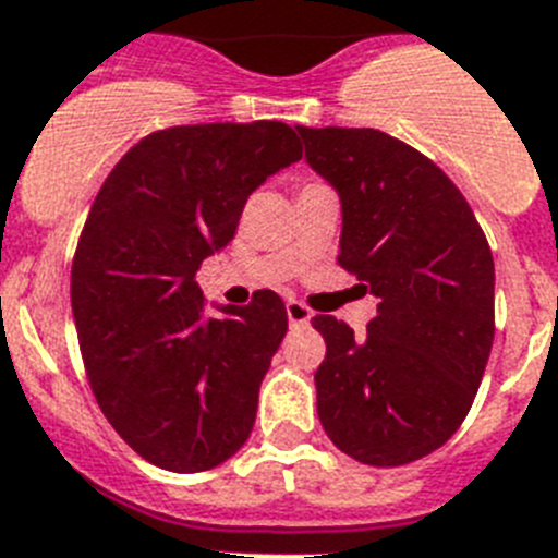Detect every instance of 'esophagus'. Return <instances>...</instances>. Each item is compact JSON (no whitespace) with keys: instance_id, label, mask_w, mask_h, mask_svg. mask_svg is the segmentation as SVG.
<instances>
[{"instance_id":"obj_1","label":"esophagus","mask_w":558,"mask_h":558,"mask_svg":"<svg viewBox=\"0 0 558 558\" xmlns=\"http://www.w3.org/2000/svg\"><path fill=\"white\" fill-rule=\"evenodd\" d=\"M286 314H289V323H292V326H308V319H312V312H308L303 303H298V300H289V303H286Z\"/></svg>"}]
</instances>
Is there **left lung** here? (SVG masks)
Here are the masks:
<instances>
[{"instance_id": "1", "label": "left lung", "mask_w": 558, "mask_h": 558, "mask_svg": "<svg viewBox=\"0 0 558 558\" xmlns=\"http://www.w3.org/2000/svg\"><path fill=\"white\" fill-rule=\"evenodd\" d=\"M306 162L339 193V266L379 298L365 339L331 314L314 373L333 447L404 466L444 447L494 342V260L472 207L433 159L376 129H306Z\"/></svg>"}]
</instances>
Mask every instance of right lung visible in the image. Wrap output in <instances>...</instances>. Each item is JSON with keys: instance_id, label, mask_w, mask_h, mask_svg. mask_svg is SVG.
Returning a JSON list of instances; mask_svg holds the SVG:
<instances>
[{"instance_id": "add662e5", "label": "right lung", "mask_w": 558, "mask_h": 558, "mask_svg": "<svg viewBox=\"0 0 558 558\" xmlns=\"http://www.w3.org/2000/svg\"><path fill=\"white\" fill-rule=\"evenodd\" d=\"M303 157L292 125H173L106 177L72 260V314L92 393L148 463L193 474L244 447L286 337L275 292L205 317L198 264L225 250L255 187Z\"/></svg>"}]
</instances>
